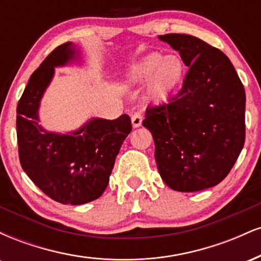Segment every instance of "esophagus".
Segmentation results:
<instances>
[{
	"label": "esophagus",
	"mask_w": 261,
	"mask_h": 261,
	"mask_svg": "<svg viewBox=\"0 0 261 261\" xmlns=\"http://www.w3.org/2000/svg\"><path fill=\"white\" fill-rule=\"evenodd\" d=\"M131 122H133L134 127H140L141 124H142V115L141 113H135L131 116Z\"/></svg>",
	"instance_id": "34e87169"
}]
</instances>
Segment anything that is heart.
<instances>
[{
    "instance_id": "1",
    "label": "heart",
    "mask_w": 261,
    "mask_h": 261,
    "mask_svg": "<svg viewBox=\"0 0 261 261\" xmlns=\"http://www.w3.org/2000/svg\"><path fill=\"white\" fill-rule=\"evenodd\" d=\"M184 73V66L178 56H162L153 53L139 60L127 71L128 82L137 85L149 79L147 94L149 99L162 101L179 85Z\"/></svg>"
}]
</instances>
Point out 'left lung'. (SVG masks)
Here are the masks:
<instances>
[{
  "label": "left lung",
  "instance_id": "left-lung-1",
  "mask_svg": "<svg viewBox=\"0 0 261 261\" xmlns=\"http://www.w3.org/2000/svg\"><path fill=\"white\" fill-rule=\"evenodd\" d=\"M189 66L168 103L146 109L142 125L154 140L158 172L173 190L193 193L228 175L245 141V92L217 47L188 34L158 37Z\"/></svg>",
  "mask_w": 261,
  "mask_h": 261
}]
</instances>
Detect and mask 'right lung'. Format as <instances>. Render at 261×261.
Returning a JSON list of instances; mask_svg holds the SVG:
<instances>
[{"mask_svg":"<svg viewBox=\"0 0 261 261\" xmlns=\"http://www.w3.org/2000/svg\"><path fill=\"white\" fill-rule=\"evenodd\" d=\"M72 44L54 49L29 79L17 106L20 166L41 191L60 203L82 205L106 190L120 147L133 130L130 116L93 119L71 135L47 133L38 125L40 98L54 67L73 59Z\"/></svg>","mask_w":261,"mask_h":261,"instance_id":"add662e5","label":"right lung"}]
</instances>
